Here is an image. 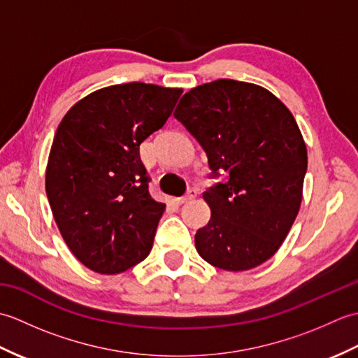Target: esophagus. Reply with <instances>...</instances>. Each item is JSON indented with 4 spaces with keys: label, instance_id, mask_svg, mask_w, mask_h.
<instances>
[{
    "label": "esophagus",
    "instance_id": "obj_1",
    "mask_svg": "<svg viewBox=\"0 0 358 358\" xmlns=\"http://www.w3.org/2000/svg\"><path fill=\"white\" fill-rule=\"evenodd\" d=\"M195 196H196V191H195V189H189L187 194H186L185 196H181V199H178L177 201H178V204H185V203H189L191 200H194Z\"/></svg>",
    "mask_w": 358,
    "mask_h": 358
}]
</instances>
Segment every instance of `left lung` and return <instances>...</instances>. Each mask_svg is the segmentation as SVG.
Segmentation results:
<instances>
[{"label":"left lung","mask_w":358,"mask_h":358,"mask_svg":"<svg viewBox=\"0 0 358 358\" xmlns=\"http://www.w3.org/2000/svg\"><path fill=\"white\" fill-rule=\"evenodd\" d=\"M173 117L200 143L212 175L209 223L196 231L203 260L224 271L257 268L277 252L300 210L308 150L299 124L268 89L215 80L181 96Z\"/></svg>","instance_id":"left-lung-1"}]
</instances>
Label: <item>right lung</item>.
<instances>
[{
  "label": "right lung",
  "instance_id": "obj_1",
  "mask_svg": "<svg viewBox=\"0 0 358 358\" xmlns=\"http://www.w3.org/2000/svg\"><path fill=\"white\" fill-rule=\"evenodd\" d=\"M183 89L146 83L103 87L59 123L45 167V194L67 248L98 273L146 258L166 204L149 194L140 144L162 129Z\"/></svg>",
  "mask_w": 358,
  "mask_h": 358
}]
</instances>
